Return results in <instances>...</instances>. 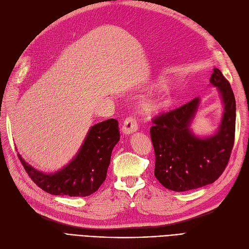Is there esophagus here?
Wrapping results in <instances>:
<instances>
[{
    "instance_id": "obj_1",
    "label": "esophagus",
    "mask_w": 249,
    "mask_h": 249,
    "mask_svg": "<svg viewBox=\"0 0 249 249\" xmlns=\"http://www.w3.org/2000/svg\"><path fill=\"white\" fill-rule=\"evenodd\" d=\"M137 130H138V124L135 117L134 116L126 117L123 124V127H122L123 133L125 135H129L131 133L136 132Z\"/></svg>"
}]
</instances>
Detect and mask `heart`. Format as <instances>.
Returning <instances> with one entry per match:
<instances>
[{
  "instance_id": "heart-1",
  "label": "heart",
  "mask_w": 249,
  "mask_h": 249,
  "mask_svg": "<svg viewBox=\"0 0 249 249\" xmlns=\"http://www.w3.org/2000/svg\"><path fill=\"white\" fill-rule=\"evenodd\" d=\"M169 102L170 99L167 96V94H161L157 99L148 100L145 103H143V111L148 113V114L161 112L168 106Z\"/></svg>"
}]
</instances>
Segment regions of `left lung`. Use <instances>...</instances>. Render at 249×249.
<instances>
[{
  "mask_svg": "<svg viewBox=\"0 0 249 249\" xmlns=\"http://www.w3.org/2000/svg\"><path fill=\"white\" fill-rule=\"evenodd\" d=\"M211 84L218 87L224 104L219 130L197 138L189 130L199 99L153 118L150 138L155 150V177L169 190L183 192L214 183L230 161L235 142L236 101L230 82L214 69Z\"/></svg>",
  "mask_w": 249,
  "mask_h": 249,
  "instance_id": "left-lung-1",
  "label": "left lung"
}]
</instances>
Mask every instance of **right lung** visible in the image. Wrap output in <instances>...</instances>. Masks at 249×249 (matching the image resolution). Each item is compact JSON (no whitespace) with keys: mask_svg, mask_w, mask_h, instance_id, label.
Instances as JSON below:
<instances>
[{"mask_svg":"<svg viewBox=\"0 0 249 249\" xmlns=\"http://www.w3.org/2000/svg\"><path fill=\"white\" fill-rule=\"evenodd\" d=\"M120 137L118 122L108 119L90 129L79 154L65 166L52 175L37 171L18 155L28 176L40 189L53 195L88 196L106 179L111 153Z\"/></svg>","mask_w":249,"mask_h":249,"instance_id":"add662e5","label":"right lung"}]
</instances>
